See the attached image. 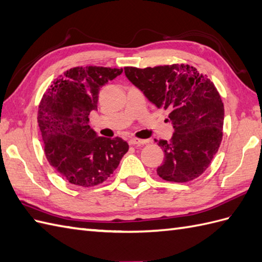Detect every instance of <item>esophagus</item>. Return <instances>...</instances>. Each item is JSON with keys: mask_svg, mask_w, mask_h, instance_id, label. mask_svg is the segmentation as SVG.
Wrapping results in <instances>:
<instances>
[{"mask_svg": "<svg viewBox=\"0 0 262 262\" xmlns=\"http://www.w3.org/2000/svg\"><path fill=\"white\" fill-rule=\"evenodd\" d=\"M148 142H149L148 140H141V139H138V138H131L129 140V143L131 145H141V144H145Z\"/></svg>", "mask_w": 262, "mask_h": 262, "instance_id": "34e87169", "label": "esophagus"}]
</instances>
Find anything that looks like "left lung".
Instances as JSON below:
<instances>
[{"label": "left lung", "mask_w": 262, "mask_h": 262, "mask_svg": "<svg viewBox=\"0 0 262 262\" xmlns=\"http://www.w3.org/2000/svg\"><path fill=\"white\" fill-rule=\"evenodd\" d=\"M124 72L150 102L170 112L173 136L170 141L156 140L164 152L158 176L179 183L196 179L211 163L223 135L225 107L213 82L188 64L125 67Z\"/></svg>", "instance_id": "8db88e82"}]
</instances>
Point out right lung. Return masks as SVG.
<instances>
[{
	"mask_svg": "<svg viewBox=\"0 0 262 262\" xmlns=\"http://www.w3.org/2000/svg\"><path fill=\"white\" fill-rule=\"evenodd\" d=\"M122 69L71 68L52 81L37 110V122L49 163L63 179L90 188L109 179L129 144L121 138L98 137L89 114L98 110L100 89Z\"/></svg>",
	"mask_w": 262,
	"mask_h": 262,
	"instance_id": "obj_1",
	"label": "right lung"
}]
</instances>
